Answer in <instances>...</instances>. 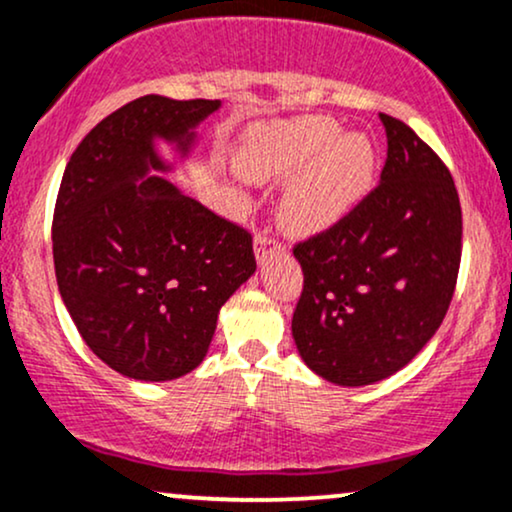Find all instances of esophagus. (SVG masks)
I'll return each mask as SVG.
<instances>
[{
    "label": "esophagus",
    "instance_id": "obj_1",
    "mask_svg": "<svg viewBox=\"0 0 512 512\" xmlns=\"http://www.w3.org/2000/svg\"><path fill=\"white\" fill-rule=\"evenodd\" d=\"M274 252H283V245L279 240L269 236V233H257L255 236V257L257 262H262L264 257L274 255Z\"/></svg>",
    "mask_w": 512,
    "mask_h": 512
}]
</instances>
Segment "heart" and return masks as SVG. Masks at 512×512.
<instances>
[{"label":"heart","instance_id":"1","mask_svg":"<svg viewBox=\"0 0 512 512\" xmlns=\"http://www.w3.org/2000/svg\"><path fill=\"white\" fill-rule=\"evenodd\" d=\"M238 171L250 181H286L279 221L293 236L336 229L365 205L379 183V147L362 131L341 133L329 116L255 126L245 135Z\"/></svg>","mask_w":512,"mask_h":512}]
</instances>
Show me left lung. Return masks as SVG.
Segmentation results:
<instances>
[{
    "label": "left lung",
    "instance_id": "left-lung-1",
    "mask_svg": "<svg viewBox=\"0 0 512 512\" xmlns=\"http://www.w3.org/2000/svg\"><path fill=\"white\" fill-rule=\"evenodd\" d=\"M379 119L389 140L379 186L353 217L293 250L305 276L295 348L338 386L377 384L408 365L446 317L460 267L451 171L410 126Z\"/></svg>",
    "mask_w": 512,
    "mask_h": 512
}]
</instances>
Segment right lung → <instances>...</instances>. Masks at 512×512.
<instances>
[{
	"instance_id": "right-lung-1",
	"label": "right lung",
	"mask_w": 512,
	"mask_h": 512,
	"mask_svg": "<svg viewBox=\"0 0 512 512\" xmlns=\"http://www.w3.org/2000/svg\"><path fill=\"white\" fill-rule=\"evenodd\" d=\"M219 107L138 97L85 135L61 178L52 224L61 300L92 353L128 379L193 372L221 305L257 269L250 233L164 176Z\"/></svg>"
}]
</instances>
